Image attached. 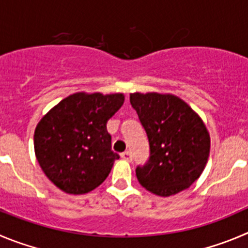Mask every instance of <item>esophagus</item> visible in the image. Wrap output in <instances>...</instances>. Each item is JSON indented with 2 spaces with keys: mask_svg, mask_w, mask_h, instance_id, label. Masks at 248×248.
<instances>
[{
  "mask_svg": "<svg viewBox=\"0 0 248 248\" xmlns=\"http://www.w3.org/2000/svg\"><path fill=\"white\" fill-rule=\"evenodd\" d=\"M121 158L127 161H132V153L131 152H124L121 154Z\"/></svg>",
  "mask_w": 248,
  "mask_h": 248,
  "instance_id": "1",
  "label": "esophagus"
}]
</instances>
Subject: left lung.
I'll list each match as a JSON object with an SVG mask.
<instances>
[{
    "label": "left lung",
    "instance_id": "1",
    "mask_svg": "<svg viewBox=\"0 0 248 248\" xmlns=\"http://www.w3.org/2000/svg\"><path fill=\"white\" fill-rule=\"evenodd\" d=\"M129 101L149 140V159L136 169L140 184L161 197L188 188L209 156V133L201 117L171 94L133 93Z\"/></svg>",
    "mask_w": 248,
    "mask_h": 248
}]
</instances>
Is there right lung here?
I'll use <instances>...</instances> for the list:
<instances>
[{
    "label": "right lung",
    "instance_id": "right-lung-1",
    "mask_svg": "<svg viewBox=\"0 0 248 248\" xmlns=\"http://www.w3.org/2000/svg\"><path fill=\"white\" fill-rule=\"evenodd\" d=\"M124 101V94L76 93L40 120L34 149L55 186L66 193L83 194L105 181L120 158L111 150L106 124Z\"/></svg>",
    "mask_w": 248,
    "mask_h": 248
}]
</instances>
